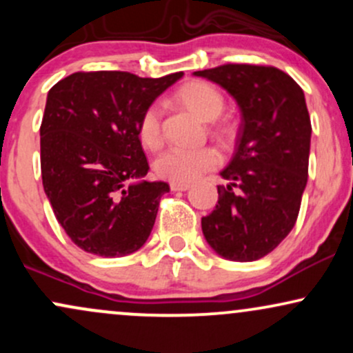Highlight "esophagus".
I'll return each instance as SVG.
<instances>
[{"label":"esophagus","instance_id":"1","mask_svg":"<svg viewBox=\"0 0 353 353\" xmlns=\"http://www.w3.org/2000/svg\"><path fill=\"white\" fill-rule=\"evenodd\" d=\"M190 188V184L188 182H171V190L177 192V190H188Z\"/></svg>","mask_w":353,"mask_h":353}]
</instances>
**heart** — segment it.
I'll return each mask as SVG.
<instances>
[{
	"label": "heart",
	"mask_w": 353,
	"mask_h": 353,
	"mask_svg": "<svg viewBox=\"0 0 353 353\" xmlns=\"http://www.w3.org/2000/svg\"><path fill=\"white\" fill-rule=\"evenodd\" d=\"M177 99L194 114L212 121L224 111V96L208 81H189L177 91ZM137 136L148 149H157L163 144L161 132V108L151 104L143 111L137 123ZM221 163V156L214 148L185 149L171 148L164 151L154 163V171L161 179L171 182H192L204 172Z\"/></svg>",
	"instance_id": "b5f03b06"
}]
</instances>
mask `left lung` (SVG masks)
<instances>
[{
	"mask_svg": "<svg viewBox=\"0 0 353 353\" xmlns=\"http://www.w3.org/2000/svg\"><path fill=\"white\" fill-rule=\"evenodd\" d=\"M237 101L242 123L219 201L202 217L205 241L221 257L250 262L289 236L309 176L310 116L305 96L274 66L222 64L196 71Z\"/></svg>",
	"mask_w": 353,
	"mask_h": 353,
	"instance_id": "obj_1",
	"label": "left lung"
}]
</instances>
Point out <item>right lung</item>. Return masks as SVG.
<instances>
[{
  "mask_svg": "<svg viewBox=\"0 0 353 353\" xmlns=\"http://www.w3.org/2000/svg\"><path fill=\"white\" fill-rule=\"evenodd\" d=\"M182 74L74 72L48 92L39 128L43 188L79 249L123 257L148 241L169 184L141 181L149 164L137 123Z\"/></svg>",
  "mask_w": 353,
  "mask_h": 353,
  "instance_id": "add662e5",
  "label": "right lung"
}]
</instances>
